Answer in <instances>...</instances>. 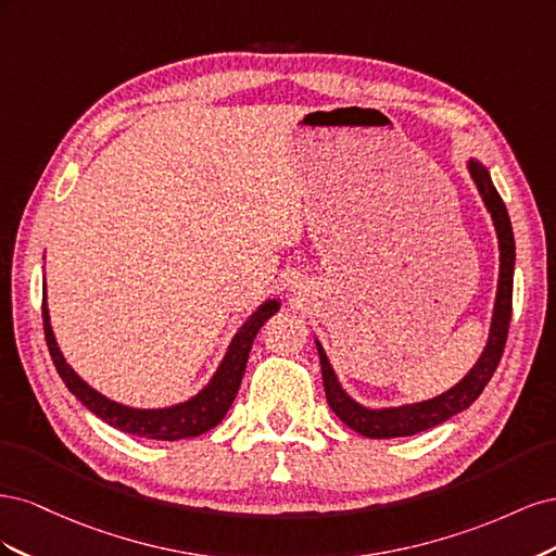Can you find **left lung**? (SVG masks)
I'll list each match as a JSON object with an SVG mask.
<instances>
[{
  "label": "left lung",
  "instance_id": "8db88e82",
  "mask_svg": "<svg viewBox=\"0 0 556 556\" xmlns=\"http://www.w3.org/2000/svg\"><path fill=\"white\" fill-rule=\"evenodd\" d=\"M470 176H473L484 204L492 213V220L498 233V248H501V276H498V294H496V306H494L492 333H490V341H486L480 362L470 368V374L457 387H452L450 392L435 396L431 401L415 403V406L390 408V410H368V408H362L359 403L352 401L341 390V384L331 371L323 345L317 343L319 364H323L325 394L331 410L339 415L350 429H355L362 435H368V439H399V435H413L445 422V419H450L452 415L462 413L482 394L486 382L492 380L496 371V366L503 357V350H506L510 317H513V271H515L513 225H510L506 204H503V199L498 197L484 166L478 162H470Z\"/></svg>",
  "mask_w": 556,
  "mask_h": 556
}]
</instances>
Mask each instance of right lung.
Segmentation results:
<instances>
[{"label": "right lung", "mask_w": 556, "mask_h": 556, "mask_svg": "<svg viewBox=\"0 0 556 556\" xmlns=\"http://www.w3.org/2000/svg\"><path fill=\"white\" fill-rule=\"evenodd\" d=\"M276 311H278L276 301H268V304H264L255 315L250 317V323L237 333V339H233V343L229 345L227 357L223 359L220 368H217V374L213 376L211 384L204 392H199L192 401L182 403V406L164 408V410H134V408L121 406V403L109 401L106 396L94 392L92 387L83 382L60 355L53 329H50L46 306H43V333H46L48 352L50 357H53L60 378L64 380L66 387H70V392L83 403V406L92 410L99 419H104V422L125 433L141 435V439L178 441V439H190V435L206 433L208 429L223 422V417L227 415L233 396L239 392L252 341H255L262 325Z\"/></svg>", "instance_id": "add662e5"}]
</instances>
